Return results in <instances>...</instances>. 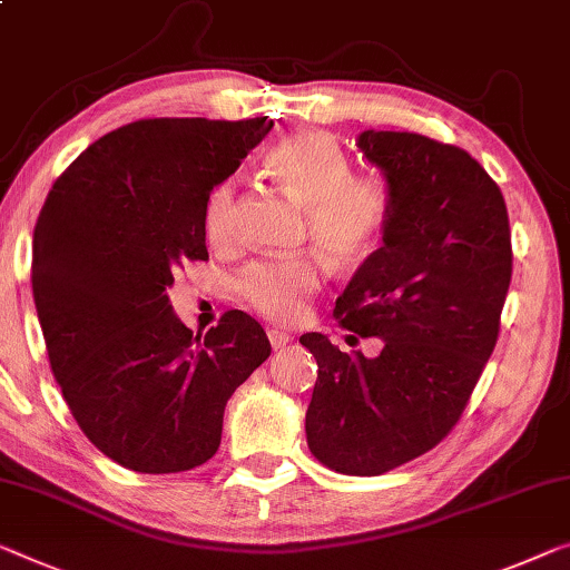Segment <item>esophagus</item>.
Instances as JSON below:
<instances>
[{
  "instance_id": "1",
  "label": "esophagus",
  "mask_w": 570,
  "mask_h": 570,
  "mask_svg": "<svg viewBox=\"0 0 570 570\" xmlns=\"http://www.w3.org/2000/svg\"><path fill=\"white\" fill-rule=\"evenodd\" d=\"M268 340H271V347H274V351H278V347H286L288 343H292V335L284 333V330H278V327H271L268 330Z\"/></svg>"
}]
</instances>
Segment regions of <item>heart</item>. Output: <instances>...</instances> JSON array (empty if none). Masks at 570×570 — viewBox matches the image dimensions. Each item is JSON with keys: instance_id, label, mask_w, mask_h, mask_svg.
I'll list each match as a JSON object with an SVG mask.
<instances>
[{"instance_id": "b5f03b06", "label": "heart", "mask_w": 570, "mask_h": 570, "mask_svg": "<svg viewBox=\"0 0 570 570\" xmlns=\"http://www.w3.org/2000/svg\"><path fill=\"white\" fill-rule=\"evenodd\" d=\"M266 171L307 215V237L335 263L351 266L376 250L389 219V191L373 176H353L343 148L325 132L302 130L266 156ZM235 184L209 194L204 230L215 245L235 237ZM322 261L314 256L256 261L237 276V292L271 320H294L322 286Z\"/></svg>"}]
</instances>
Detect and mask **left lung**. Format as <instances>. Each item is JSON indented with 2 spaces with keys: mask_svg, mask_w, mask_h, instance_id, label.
<instances>
[{
  "mask_svg": "<svg viewBox=\"0 0 570 570\" xmlns=\"http://www.w3.org/2000/svg\"><path fill=\"white\" fill-rule=\"evenodd\" d=\"M355 146L384 176L389 219L335 317L384 347L366 358L320 333L299 337L317 358L304 430L327 469L379 475L461 417L497 345L512 243L502 191L465 150L394 130H363Z\"/></svg>",
  "mask_w": 570,
  "mask_h": 570,
  "instance_id": "1",
  "label": "left lung"
}]
</instances>
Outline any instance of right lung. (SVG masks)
<instances>
[{
  "label": "right lung",
  "instance_id": "add662e5",
  "mask_svg": "<svg viewBox=\"0 0 570 570\" xmlns=\"http://www.w3.org/2000/svg\"><path fill=\"white\" fill-rule=\"evenodd\" d=\"M274 120L156 117L117 127L50 189L32 235V296L50 368L91 443L138 473L217 453L227 399L271 355L240 309L194 335L168 299L207 261L204 209Z\"/></svg>",
  "mask_w": 570,
  "mask_h": 570
}]
</instances>
